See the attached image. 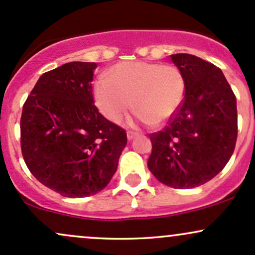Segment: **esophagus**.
<instances>
[{
  "label": "esophagus",
  "mask_w": 255,
  "mask_h": 255,
  "mask_svg": "<svg viewBox=\"0 0 255 255\" xmlns=\"http://www.w3.org/2000/svg\"><path fill=\"white\" fill-rule=\"evenodd\" d=\"M127 136H128V141H131V139H133L135 137L137 136L136 132H133V131H128L127 132Z\"/></svg>",
  "instance_id": "34e87169"
}]
</instances>
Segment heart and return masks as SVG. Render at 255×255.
I'll list each match as a JSON object with an SVG mask.
<instances>
[{
  "instance_id": "b5f03b06",
  "label": "heart",
  "mask_w": 255,
  "mask_h": 255,
  "mask_svg": "<svg viewBox=\"0 0 255 255\" xmlns=\"http://www.w3.org/2000/svg\"><path fill=\"white\" fill-rule=\"evenodd\" d=\"M108 77L95 83L94 99L100 112L111 122H119L133 101L137 118L158 127L178 111L184 99V76L174 65L120 62Z\"/></svg>"
}]
</instances>
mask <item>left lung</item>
<instances>
[{
	"label": "left lung",
	"instance_id": "obj_1",
	"mask_svg": "<svg viewBox=\"0 0 255 255\" xmlns=\"http://www.w3.org/2000/svg\"><path fill=\"white\" fill-rule=\"evenodd\" d=\"M185 79L181 107L150 133L148 168L164 184L188 189L224 168L237 139L236 96L222 70L190 54L171 55Z\"/></svg>",
	"mask_w": 255,
	"mask_h": 255
}]
</instances>
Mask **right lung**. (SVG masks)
<instances>
[{"mask_svg":"<svg viewBox=\"0 0 255 255\" xmlns=\"http://www.w3.org/2000/svg\"><path fill=\"white\" fill-rule=\"evenodd\" d=\"M95 62H68L43 73L25 101L20 144L43 185L66 197L102 190L118 167L127 131L94 105Z\"/></svg>","mask_w":255,"mask_h":255,"instance_id":"right-lung-1","label":"right lung"}]
</instances>
